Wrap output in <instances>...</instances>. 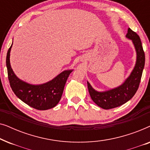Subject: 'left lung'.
I'll use <instances>...</instances> for the list:
<instances>
[{"label": "left lung", "instance_id": "1", "mask_svg": "<svg viewBox=\"0 0 150 150\" xmlns=\"http://www.w3.org/2000/svg\"><path fill=\"white\" fill-rule=\"evenodd\" d=\"M126 38L132 40L137 56L134 68L124 83L115 89L98 92L94 90L87 82L88 90L92 100L104 109H110L126 103L134 96L140 84L145 65V52L140 38L137 33L128 28Z\"/></svg>", "mask_w": 150, "mask_h": 150}]
</instances>
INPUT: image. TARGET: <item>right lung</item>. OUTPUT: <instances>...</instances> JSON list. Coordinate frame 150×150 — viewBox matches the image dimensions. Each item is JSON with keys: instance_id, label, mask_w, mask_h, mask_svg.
<instances>
[{"instance_id": "right-lung-1", "label": "right lung", "mask_w": 150, "mask_h": 150, "mask_svg": "<svg viewBox=\"0 0 150 150\" xmlns=\"http://www.w3.org/2000/svg\"><path fill=\"white\" fill-rule=\"evenodd\" d=\"M11 46L12 44L7 51L6 65L8 79L13 93L22 102L37 110H48L54 107L60 101L67 78L72 70L63 71L43 85H30L18 79L12 70L9 61Z\"/></svg>"}]
</instances>
